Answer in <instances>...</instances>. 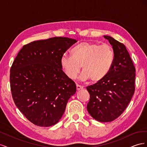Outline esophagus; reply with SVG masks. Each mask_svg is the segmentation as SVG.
Masks as SVG:
<instances>
[{
  "mask_svg": "<svg viewBox=\"0 0 147 147\" xmlns=\"http://www.w3.org/2000/svg\"><path fill=\"white\" fill-rule=\"evenodd\" d=\"M83 88V86L79 85V84H77V90L78 91V90H82V89Z\"/></svg>",
  "mask_w": 147,
  "mask_h": 147,
  "instance_id": "34e87169",
  "label": "esophagus"
}]
</instances>
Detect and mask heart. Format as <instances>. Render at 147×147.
<instances>
[{
  "label": "heart",
  "mask_w": 147,
  "mask_h": 147,
  "mask_svg": "<svg viewBox=\"0 0 147 147\" xmlns=\"http://www.w3.org/2000/svg\"><path fill=\"white\" fill-rule=\"evenodd\" d=\"M114 61L115 52L111 47L83 42L72 49L71 56L61 57V65L65 75L72 80L77 77L82 66L83 80L90 79L92 83H97L109 74Z\"/></svg>",
  "instance_id": "1"
}]
</instances>
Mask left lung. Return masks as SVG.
<instances>
[{"label": "left lung", "mask_w": 147, "mask_h": 147, "mask_svg": "<svg viewBox=\"0 0 147 147\" xmlns=\"http://www.w3.org/2000/svg\"><path fill=\"white\" fill-rule=\"evenodd\" d=\"M112 45L115 61L109 74L102 81L86 87L90 98L87 110L100 122H110L121 115L135 91L136 68L125 45L105 35Z\"/></svg>", "instance_id": "obj_1"}]
</instances>
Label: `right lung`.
<instances>
[{"label": "right lung", "mask_w": 147, "mask_h": 147, "mask_svg": "<svg viewBox=\"0 0 147 147\" xmlns=\"http://www.w3.org/2000/svg\"><path fill=\"white\" fill-rule=\"evenodd\" d=\"M77 41L53 37L24 45L13 61L10 82L13 99L20 112L35 125H55L63 116L74 82L62 70L61 58Z\"/></svg>", "instance_id": "add662e5"}]
</instances>
